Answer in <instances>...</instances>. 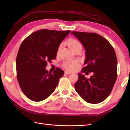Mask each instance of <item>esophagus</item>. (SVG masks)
<instances>
[{
	"mask_svg": "<svg viewBox=\"0 0 130 130\" xmlns=\"http://www.w3.org/2000/svg\"><path fill=\"white\" fill-rule=\"evenodd\" d=\"M71 73L70 71H65V74H70Z\"/></svg>",
	"mask_w": 130,
	"mask_h": 130,
	"instance_id": "esophagus-1",
	"label": "esophagus"
}]
</instances>
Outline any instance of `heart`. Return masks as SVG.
<instances>
[{"mask_svg":"<svg viewBox=\"0 0 130 130\" xmlns=\"http://www.w3.org/2000/svg\"><path fill=\"white\" fill-rule=\"evenodd\" d=\"M68 46L71 50L78 47H82V45L79 41L75 39H71L68 42ZM61 48L59 47V50ZM79 65L78 62L76 60H67L63 63V67L68 70H73L78 67Z\"/></svg>","mask_w":130,"mask_h":130,"instance_id":"b5f03b06","label":"heart"}]
</instances>
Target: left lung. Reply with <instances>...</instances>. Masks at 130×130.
I'll return each mask as SVG.
<instances>
[{
	"label": "left lung",
	"instance_id": "1",
	"mask_svg": "<svg viewBox=\"0 0 130 130\" xmlns=\"http://www.w3.org/2000/svg\"><path fill=\"white\" fill-rule=\"evenodd\" d=\"M85 51V74L92 73L90 78L78 74L74 87L78 94L88 103L96 104L106 99L111 93L117 79V60L115 50L102 36L94 33L73 31Z\"/></svg>",
	"mask_w": 130,
	"mask_h": 130
}]
</instances>
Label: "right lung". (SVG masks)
Here are the masks:
<instances>
[{
  "instance_id": "1",
  "label": "right lung",
  "mask_w": 130,
  "mask_h": 130,
  "mask_svg": "<svg viewBox=\"0 0 130 130\" xmlns=\"http://www.w3.org/2000/svg\"><path fill=\"white\" fill-rule=\"evenodd\" d=\"M70 32L38 30L22 43L16 59L17 75L22 90L31 100H44L57 86L64 71L57 68L52 74L46 67L56 59L60 43Z\"/></svg>"
}]
</instances>
